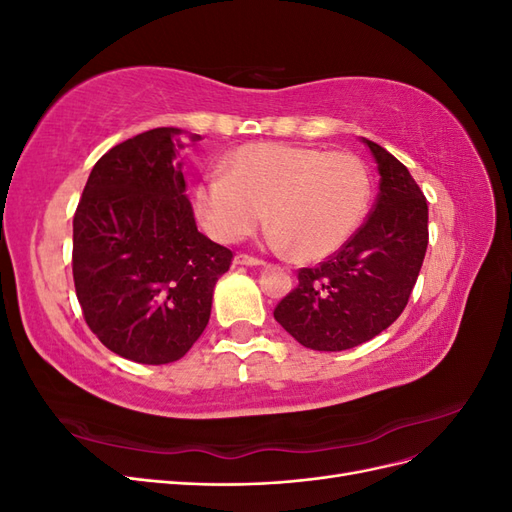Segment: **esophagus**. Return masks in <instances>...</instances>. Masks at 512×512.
<instances>
[{"mask_svg": "<svg viewBox=\"0 0 512 512\" xmlns=\"http://www.w3.org/2000/svg\"><path fill=\"white\" fill-rule=\"evenodd\" d=\"M232 265H235V267H262V265H265V260L247 256V254H237L235 258H232Z\"/></svg>", "mask_w": 512, "mask_h": 512, "instance_id": "1", "label": "esophagus"}]
</instances>
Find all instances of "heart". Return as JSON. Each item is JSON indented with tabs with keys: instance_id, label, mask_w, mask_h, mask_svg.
<instances>
[{
	"instance_id": "b5f03b06",
	"label": "heart",
	"mask_w": 512,
	"mask_h": 512,
	"mask_svg": "<svg viewBox=\"0 0 512 512\" xmlns=\"http://www.w3.org/2000/svg\"><path fill=\"white\" fill-rule=\"evenodd\" d=\"M371 181L352 153L252 143L230 153L224 175L196 185L194 207L213 239L239 243L269 215L271 243L299 260L329 258L356 235Z\"/></svg>"
}]
</instances>
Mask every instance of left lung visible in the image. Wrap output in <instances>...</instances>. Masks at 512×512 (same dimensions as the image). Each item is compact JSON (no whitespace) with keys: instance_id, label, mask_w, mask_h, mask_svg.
<instances>
[{"instance_id":"left-lung-1","label":"left lung","mask_w":512,"mask_h":512,"mask_svg":"<svg viewBox=\"0 0 512 512\" xmlns=\"http://www.w3.org/2000/svg\"><path fill=\"white\" fill-rule=\"evenodd\" d=\"M378 164V198L367 222L329 260L299 271L275 320L305 348L339 352L369 342L404 312L427 252V200L410 170L361 138Z\"/></svg>"}]
</instances>
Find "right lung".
Masks as SVG:
<instances>
[{"label": "right lung", "mask_w": 512, "mask_h": 512, "mask_svg": "<svg viewBox=\"0 0 512 512\" xmlns=\"http://www.w3.org/2000/svg\"><path fill=\"white\" fill-rule=\"evenodd\" d=\"M185 147L179 128L115 145L91 168L74 213L72 275L85 322L108 350L143 365L179 361L194 346L232 260L196 228Z\"/></svg>", "instance_id": "add662e5"}]
</instances>
